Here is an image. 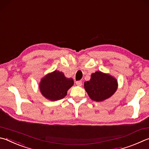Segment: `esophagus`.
Segmentation results:
<instances>
[{"label": "esophagus", "instance_id": "34e87169", "mask_svg": "<svg viewBox=\"0 0 149 149\" xmlns=\"http://www.w3.org/2000/svg\"><path fill=\"white\" fill-rule=\"evenodd\" d=\"M75 83H76V85H78V86H81L82 85L81 81H77L75 82Z\"/></svg>", "mask_w": 149, "mask_h": 149}]
</instances>
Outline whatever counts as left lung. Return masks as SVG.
<instances>
[{
    "label": "left lung",
    "instance_id": "1",
    "mask_svg": "<svg viewBox=\"0 0 149 149\" xmlns=\"http://www.w3.org/2000/svg\"><path fill=\"white\" fill-rule=\"evenodd\" d=\"M84 85L91 99L96 102L109 98L117 89V80L101 72L92 74L91 80L86 81Z\"/></svg>",
    "mask_w": 149,
    "mask_h": 149
}]
</instances>
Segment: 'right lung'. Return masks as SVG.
I'll list each match as a JSON object with an SVG mask.
<instances>
[{"instance_id":"add662e5","label":"right lung","mask_w":149,"mask_h":149,"mask_svg":"<svg viewBox=\"0 0 149 149\" xmlns=\"http://www.w3.org/2000/svg\"><path fill=\"white\" fill-rule=\"evenodd\" d=\"M74 85V80L66 78L63 72L54 71L42 79L40 89L42 95L52 101L63 99L67 91Z\"/></svg>"}]
</instances>
